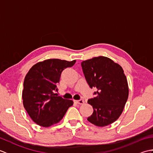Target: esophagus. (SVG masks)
<instances>
[{
  "label": "esophagus",
  "instance_id": "esophagus-1",
  "mask_svg": "<svg viewBox=\"0 0 153 153\" xmlns=\"http://www.w3.org/2000/svg\"><path fill=\"white\" fill-rule=\"evenodd\" d=\"M74 102H76L77 104H79V105H83V104L84 103V100L83 99H80V100H74Z\"/></svg>",
  "mask_w": 153,
  "mask_h": 153
}]
</instances>
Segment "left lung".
Segmentation results:
<instances>
[{
	"label": "left lung",
	"instance_id": "left-lung-1",
	"mask_svg": "<svg viewBox=\"0 0 153 153\" xmlns=\"http://www.w3.org/2000/svg\"><path fill=\"white\" fill-rule=\"evenodd\" d=\"M82 68L91 88L95 87L93 97L88 100L93 112L87 120L103 127L115 122L121 115L127 102L129 89L122 68L105 56L83 61Z\"/></svg>",
	"mask_w": 153,
	"mask_h": 153
}]
</instances>
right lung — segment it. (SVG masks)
Masks as SVG:
<instances>
[{
  "label": "right lung",
  "instance_id": "1",
  "mask_svg": "<svg viewBox=\"0 0 153 153\" xmlns=\"http://www.w3.org/2000/svg\"><path fill=\"white\" fill-rule=\"evenodd\" d=\"M76 60L68 62L48 59L40 62L28 71L24 82L23 105L32 120L43 127H50L62 119L73 105L71 100L55 94L64 70L73 66Z\"/></svg>",
  "mask_w": 153,
  "mask_h": 153
}]
</instances>
